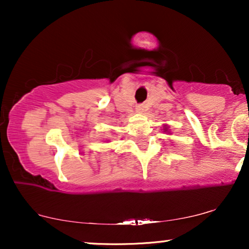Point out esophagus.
Wrapping results in <instances>:
<instances>
[{
    "mask_svg": "<svg viewBox=\"0 0 249 249\" xmlns=\"http://www.w3.org/2000/svg\"><path fill=\"white\" fill-rule=\"evenodd\" d=\"M136 108H137V111H138V112H142V111H144V107H142V105H138V107H137Z\"/></svg>",
    "mask_w": 249,
    "mask_h": 249,
    "instance_id": "34e87169",
    "label": "esophagus"
}]
</instances>
